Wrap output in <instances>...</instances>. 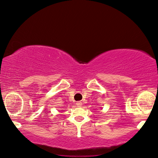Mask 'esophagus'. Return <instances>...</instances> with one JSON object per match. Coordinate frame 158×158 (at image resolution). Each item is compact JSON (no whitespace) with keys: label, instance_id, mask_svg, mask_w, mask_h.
I'll list each match as a JSON object with an SVG mask.
<instances>
[{"label":"esophagus","instance_id":"34e87169","mask_svg":"<svg viewBox=\"0 0 158 158\" xmlns=\"http://www.w3.org/2000/svg\"><path fill=\"white\" fill-rule=\"evenodd\" d=\"M76 105H77V106H81V105H82V103H81V102H77L76 103Z\"/></svg>","mask_w":158,"mask_h":158}]
</instances>
